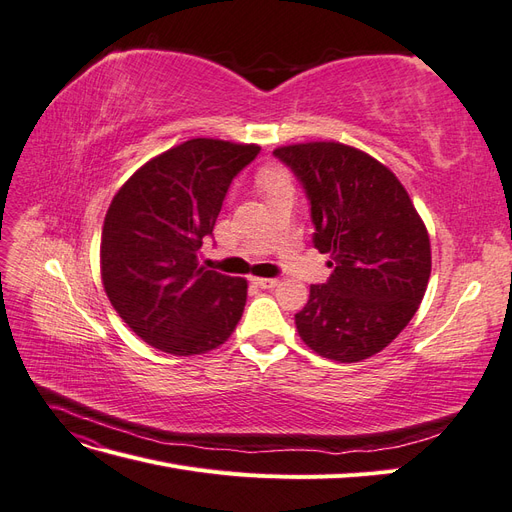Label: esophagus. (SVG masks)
I'll return each instance as SVG.
<instances>
[{"label": "esophagus", "instance_id": "esophagus-1", "mask_svg": "<svg viewBox=\"0 0 512 512\" xmlns=\"http://www.w3.org/2000/svg\"><path fill=\"white\" fill-rule=\"evenodd\" d=\"M258 288H265V290H271V288H275L277 284H280V280H277V277H254L252 280Z\"/></svg>", "mask_w": 512, "mask_h": 512}]
</instances>
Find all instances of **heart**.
Returning a JSON list of instances; mask_svg holds the SVG:
<instances>
[{"instance_id":"b5f03b06","label":"heart","mask_w":512,"mask_h":512,"mask_svg":"<svg viewBox=\"0 0 512 512\" xmlns=\"http://www.w3.org/2000/svg\"><path fill=\"white\" fill-rule=\"evenodd\" d=\"M258 183H260V188L267 192L271 188H277V185H284V183H290V181H288V175H286V170L282 166L269 164L265 168H260Z\"/></svg>"}]
</instances>
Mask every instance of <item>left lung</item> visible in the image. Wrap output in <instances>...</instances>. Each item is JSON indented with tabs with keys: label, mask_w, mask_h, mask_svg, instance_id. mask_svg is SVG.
I'll return each instance as SVG.
<instances>
[{
	"label": "left lung",
	"mask_w": 512,
	"mask_h": 512,
	"mask_svg": "<svg viewBox=\"0 0 512 512\" xmlns=\"http://www.w3.org/2000/svg\"><path fill=\"white\" fill-rule=\"evenodd\" d=\"M297 177L312 215V243L329 254L324 284L294 322L324 359L356 363L404 331L423 301L431 273L429 235L408 192L389 168L339 143L273 151Z\"/></svg>",
	"instance_id": "left-lung-1"
}]
</instances>
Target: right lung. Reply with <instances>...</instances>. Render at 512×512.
<instances>
[{"instance_id":"add662e5","label":"right lung","mask_w":512,"mask_h":512,"mask_svg":"<svg viewBox=\"0 0 512 512\" xmlns=\"http://www.w3.org/2000/svg\"><path fill=\"white\" fill-rule=\"evenodd\" d=\"M256 145L192 138L147 162L106 211L102 284L149 346L175 356L218 348L241 320L247 282L198 265L232 179Z\"/></svg>"}]
</instances>
